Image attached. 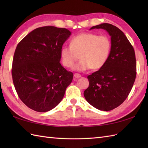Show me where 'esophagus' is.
I'll return each mask as SVG.
<instances>
[{"label": "esophagus", "instance_id": "esophagus-1", "mask_svg": "<svg viewBox=\"0 0 148 148\" xmlns=\"http://www.w3.org/2000/svg\"><path fill=\"white\" fill-rule=\"evenodd\" d=\"M74 79H78V78H79L81 77V75L79 74L76 73L74 74Z\"/></svg>", "mask_w": 148, "mask_h": 148}]
</instances>
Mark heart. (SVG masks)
Wrapping results in <instances>:
<instances>
[{"instance_id":"b5f03b06","label":"heart","mask_w":148,"mask_h":148,"mask_svg":"<svg viewBox=\"0 0 148 148\" xmlns=\"http://www.w3.org/2000/svg\"><path fill=\"white\" fill-rule=\"evenodd\" d=\"M112 43L109 37L90 32L79 34L72 37L70 46H63L60 50L62 64L67 68L74 66L77 71H84L92 68L99 70L108 62L111 52Z\"/></svg>"}]
</instances>
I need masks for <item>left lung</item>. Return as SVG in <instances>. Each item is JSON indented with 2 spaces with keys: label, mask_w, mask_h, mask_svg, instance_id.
Masks as SVG:
<instances>
[{
  "label": "left lung",
  "mask_w": 148,
  "mask_h": 148,
  "mask_svg": "<svg viewBox=\"0 0 148 148\" xmlns=\"http://www.w3.org/2000/svg\"><path fill=\"white\" fill-rule=\"evenodd\" d=\"M102 29L111 36V52L106 65L88 76L89 86L84 90L87 102L94 108L108 111L120 106L129 95L136 77L134 49L124 33L109 23L91 29Z\"/></svg>",
  "instance_id": "left-lung-1"
}]
</instances>
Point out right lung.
I'll use <instances>...</instances> for the list:
<instances>
[{"label":"right lung","mask_w":148,"mask_h":148,"mask_svg":"<svg viewBox=\"0 0 148 148\" xmlns=\"http://www.w3.org/2000/svg\"><path fill=\"white\" fill-rule=\"evenodd\" d=\"M71 32L46 26L30 32L18 44L12 77L19 98L37 112H47L61 102L73 74L60 64V50Z\"/></svg>","instance_id":"obj_1"}]
</instances>
